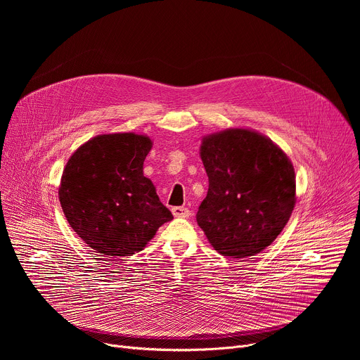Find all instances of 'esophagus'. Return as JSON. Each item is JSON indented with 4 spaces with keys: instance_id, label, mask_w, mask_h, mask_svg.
I'll return each instance as SVG.
<instances>
[{
    "instance_id": "obj_1",
    "label": "esophagus",
    "mask_w": 360,
    "mask_h": 360,
    "mask_svg": "<svg viewBox=\"0 0 360 360\" xmlns=\"http://www.w3.org/2000/svg\"><path fill=\"white\" fill-rule=\"evenodd\" d=\"M172 214L175 218H188L191 215L189 210L188 208H184V207H175L172 208Z\"/></svg>"
}]
</instances>
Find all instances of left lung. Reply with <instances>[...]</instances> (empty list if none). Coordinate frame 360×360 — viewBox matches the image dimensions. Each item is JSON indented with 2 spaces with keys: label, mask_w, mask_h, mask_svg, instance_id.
Listing matches in <instances>:
<instances>
[{
  "label": "left lung",
  "mask_w": 360,
  "mask_h": 360,
  "mask_svg": "<svg viewBox=\"0 0 360 360\" xmlns=\"http://www.w3.org/2000/svg\"><path fill=\"white\" fill-rule=\"evenodd\" d=\"M199 153L210 188L198 225L224 256L240 259L262 252L295 208L290 160L268 136L245 128L203 136Z\"/></svg>",
  "instance_id": "left-lung-1"
}]
</instances>
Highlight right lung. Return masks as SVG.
Segmentation results:
<instances>
[{
  "label": "right lung",
  "mask_w": 360,
  "mask_h": 360,
  "mask_svg": "<svg viewBox=\"0 0 360 360\" xmlns=\"http://www.w3.org/2000/svg\"><path fill=\"white\" fill-rule=\"evenodd\" d=\"M150 148L146 135H98L81 145L64 168L58 191L64 215L77 235L107 258L142 250L161 225L174 219L143 176Z\"/></svg>",
  "instance_id": "1"
}]
</instances>
